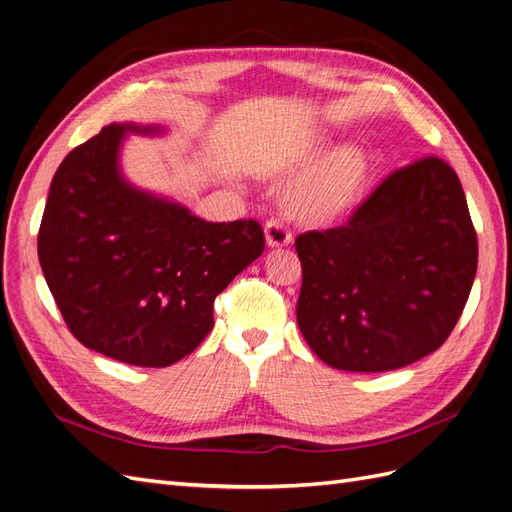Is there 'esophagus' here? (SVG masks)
Instances as JSON below:
<instances>
[{
    "label": "esophagus",
    "instance_id": "34e87169",
    "mask_svg": "<svg viewBox=\"0 0 512 512\" xmlns=\"http://www.w3.org/2000/svg\"><path fill=\"white\" fill-rule=\"evenodd\" d=\"M265 239H267L269 247H286L292 243V232L288 230V226L282 220L271 218L265 224Z\"/></svg>",
    "mask_w": 512,
    "mask_h": 512
}]
</instances>
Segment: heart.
I'll return each mask as SVG.
<instances>
[{"label":"heart","mask_w":512,"mask_h":512,"mask_svg":"<svg viewBox=\"0 0 512 512\" xmlns=\"http://www.w3.org/2000/svg\"><path fill=\"white\" fill-rule=\"evenodd\" d=\"M371 175L369 153L348 145L337 149L312 175L294 185L290 209L309 224H333L344 220L359 205Z\"/></svg>","instance_id":"heart-1"}]
</instances>
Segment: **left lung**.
<instances>
[{"mask_svg":"<svg viewBox=\"0 0 512 512\" xmlns=\"http://www.w3.org/2000/svg\"><path fill=\"white\" fill-rule=\"evenodd\" d=\"M297 322L320 361L391 371L436 352L468 303L478 241L455 170L427 156L386 175L344 226L294 241Z\"/></svg>","mask_w":512,"mask_h":512,"instance_id":"obj_1","label":"left lung"}]
</instances>
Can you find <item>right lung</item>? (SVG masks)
I'll use <instances>...</instances> for the list:
<instances>
[{"instance_id":"right-lung-1","label":"right lung","mask_w":512,"mask_h":512,"mask_svg":"<svg viewBox=\"0 0 512 512\" xmlns=\"http://www.w3.org/2000/svg\"><path fill=\"white\" fill-rule=\"evenodd\" d=\"M111 123L59 164L38 232L44 280L79 342L115 361L168 367L213 329V301L265 250L256 220L205 222L119 173Z\"/></svg>"}]
</instances>
